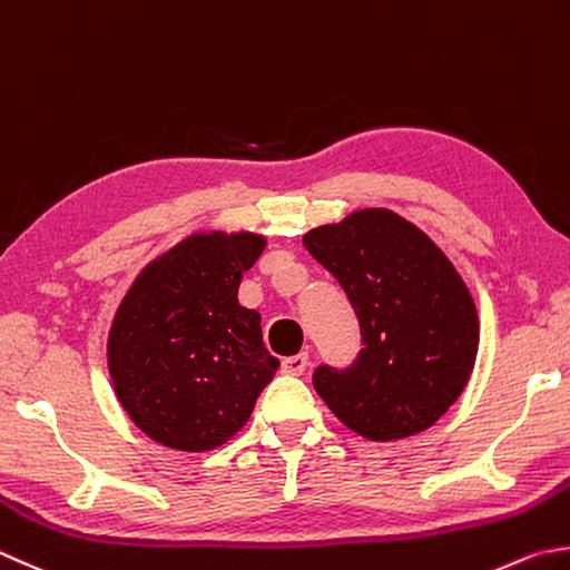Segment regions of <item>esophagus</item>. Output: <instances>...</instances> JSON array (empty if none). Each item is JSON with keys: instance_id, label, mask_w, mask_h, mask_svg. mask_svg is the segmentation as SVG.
<instances>
[{"instance_id": "34e87169", "label": "esophagus", "mask_w": 570, "mask_h": 570, "mask_svg": "<svg viewBox=\"0 0 570 570\" xmlns=\"http://www.w3.org/2000/svg\"><path fill=\"white\" fill-rule=\"evenodd\" d=\"M307 354H293V357H285L283 360V372L285 374H293V377H299L307 370Z\"/></svg>"}]
</instances>
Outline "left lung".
<instances>
[{
  "mask_svg": "<svg viewBox=\"0 0 570 570\" xmlns=\"http://www.w3.org/2000/svg\"><path fill=\"white\" fill-rule=\"evenodd\" d=\"M357 313L362 350L347 370H315L313 384L342 424L370 442L432 426L474 370V297L442 248L390 208L352 210L303 235Z\"/></svg>",
  "mask_w": 570,
  "mask_h": 570,
  "instance_id": "1",
  "label": "left lung"
}]
</instances>
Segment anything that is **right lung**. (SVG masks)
I'll list each match as a JSON object with an SVG mask.
<instances>
[{
    "mask_svg": "<svg viewBox=\"0 0 570 570\" xmlns=\"http://www.w3.org/2000/svg\"><path fill=\"white\" fill-rule=\"evenodd\" d=\"M265 235L198 230L154 257L118 305L106 360L118 404L178 452H210L248 422L281 360L238 303Z\"/></svg>",
    "mask_w": 570,
    "mask_h": 570,
    "instance_id": "add662e5",
    "label": "right lung"
}]
</instances>
